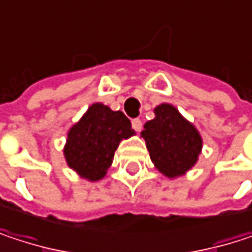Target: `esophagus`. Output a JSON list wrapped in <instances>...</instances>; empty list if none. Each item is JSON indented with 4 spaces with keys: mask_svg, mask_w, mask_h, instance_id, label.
I'll use <instances>...</instances> for the list:
<instances>
[{
    "mask_svg": "<svg viewBox=\"0 0 252 252\" xmlns=\"http://www.w3.org/2000/svg\"><path fill=\"white\" fill-rule=\"evenodd\" d=\"M131 126H132V128L138 132V131H141V128H143V123H141L140 118H135V120L131 121Z\"/></svg>",
    "mask_w": 252,
    "mask_h": 252,
    "instance_id": "obj_1",
    "label": "esophagus"
}]
</instances>
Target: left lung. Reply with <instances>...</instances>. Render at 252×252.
I'll return each instance as SVG.
<instances>
[{
    "instance_id": "8db88e82",
    "label": "left lung",
    "mask_w": 252,
    "mask_h": 252,
    "mask_svg": "<svg viewBox=\"0 0 252 252\" xmlns=\"http://www.w3.org/2000/svg\"><path fill=\"white\" fill-rule=\"evenodd\" d=\"M141 137L155 168L169 179L192 169L203 149L198 129L171 103L155 108V118L144 124Z\"/></svg>"
}]
</instances>
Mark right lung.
<instances>
[{
  "label": "right lung",
  "instance_id": "1",
  "mask_svg": "<svg viewBox=\"0 0 252 252\" xmlns=\"http://www.w3.org/2000/svg\"><path fill=\"white\" fill-rule=\"evenodd\" d=\"M135 131L121 111L96 102L67 132L64 158L73 171L90 182L105 178L120 143Z\"/></svg>",
  "mask_w": 252,
  "mask_h": 252
}]
</instances>
